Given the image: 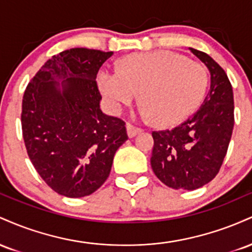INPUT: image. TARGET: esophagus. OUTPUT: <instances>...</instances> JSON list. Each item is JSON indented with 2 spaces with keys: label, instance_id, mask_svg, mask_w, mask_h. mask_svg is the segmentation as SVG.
Returning a JSON list of instances; mask_svg holds the SVG:
<instances>
[{
  "label": "esophagus",
  "instance_id": "obj_1",
  "mask_svg": "<svg viewBox=\"0 0 252 252\" xmlns=\"http://www.w3.org/2000/svg\"><path fill=\"white\" fill-rule=\"evenodd\" d=\"M126 132H128V136L129 137H134L137 134H140L141 131H142V129L141 128H137V126H132L131 123H126Z\"/></svg>",
  "mask_w": 252,
  "mask_h": 252
}]
</instances>
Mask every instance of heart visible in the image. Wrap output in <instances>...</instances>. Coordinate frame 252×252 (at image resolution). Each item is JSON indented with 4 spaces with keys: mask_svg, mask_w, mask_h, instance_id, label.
I'll return each instance as SVG.
<instances>
[{
    "mask_svg": "<svg viewBox=\"0 0 252 252\" xmlns=\"http://www.w3.org/2000/svg\"><path fill=\"white\" fill-rule=\"evenodd\" d=\"M98 85L109 108L121 111L141 92L143 118L160 126L186 120L206 94L209 73L201 63L170 51H156L126 58L120 70L104 68Z\"/></svg>",
    "mask_w": 252,
    "mask_h": 252,
    "instance_id": "1",
    "label": "heart"
}]
</instances>
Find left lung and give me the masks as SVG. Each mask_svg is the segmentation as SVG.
Segmentation results:
<instances>
[{"instance_id": "obj_1", "label": "left lung", "mask_w": 252, "mask_h": 252, "mask_svg": "<svg viewBox=\"0 0 252 252\" xmlns=\"http://www.w3.org/2000/svg\"><path fill=\"white\" fill-rule=\"evenodd\" d=\"M211 73V89L200 109L173 129L153 131V172L166 186L193 190L216 178L226 155L235 124L233 92L220 66L204 52L189 48Z\"/></svg>"}]
</instances>
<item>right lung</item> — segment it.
<instances>
[{"instance_id":"right-lung-1","label":"right lung","mask_w":252,"mask_h":252,"mask_svg":"<svg viewBox=\"0 0 252 252\" xmlns=\"http://www.w3.org/2000/svg\"><path fill=\"white\" fill-rule=\"evenodd\" d=\"M112 54L63 51L47 60L25 90L21 126L27 154L58 194H92L108 179L115 153L128 140L124 121L99 108L96 77Z\"/></svg>"}]
</instances>
